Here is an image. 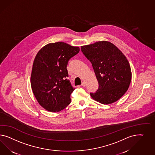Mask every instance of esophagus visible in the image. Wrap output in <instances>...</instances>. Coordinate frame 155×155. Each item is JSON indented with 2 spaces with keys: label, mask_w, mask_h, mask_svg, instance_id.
I'll return each mask as SVG.
<instances>
[{
  "label": "esophagus",
  "mask_w": 155,
  "mask_h": 155,
  "mask_svg": "<svg viewBox=\"0 0 155 155\" xmlns=\"http://www.w3.org/2000/svg\"><path fill=\"white\" fill-rule=\"evenodd\" d=\"M81 85L82 86H84V87H85L86 86V83L84 82H83L82 84H81Z\"/></svg>",
  "instance_id": "34e87169"
}]
</instances>
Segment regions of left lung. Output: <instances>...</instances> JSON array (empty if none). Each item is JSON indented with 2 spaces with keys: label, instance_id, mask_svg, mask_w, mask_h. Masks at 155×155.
<instances>
[{
  "label": "left lung",
  "instance_id": "left-lung-1",
  "mask_svg": "<svg viewBox=\"0 0 155 155\" xmlns=\"http://www.w3.org/2000/svg\"><path fill=\"white\" fill-rule=\"evenodd\" d=\"M81 49L92 64L99 83L98 90L90 93L92 99L103 104L120 99L128 90L131 80L130 64L125 56L108 41L81 46Z\"/></svg>",
  "mask_w": 155,
  "mask_h": 155
}]
</instances>
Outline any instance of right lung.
<instances>
[{
  "label": "right lung",
  "instance_id": "obj_1",
  "mask_svg": "<svg viewBox=\"0 0 155 155\" xmlns=\"http://www.w3.org/2000/svg\"><path fill=\"white\" fill-rule=\"evenodd\" d=\"M80 51L78 47L63 42L47 44L39 51L32 68L30 82L39 104L56 112L71 103L73 88L68 80V61Z\"/></svg>",
  "mask_w": 155,
  "mask_h": 155
}]
</instances>
